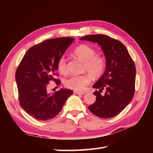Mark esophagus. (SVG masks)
<instances>
[{
  "label": "esophagus",
  "instance_id": "1",
  "mask_svg": "<svg viewBox=\"0 0 153 153\" xmlns=\"http://www.w3.org/2000/svg\"><path fill=\"white\" fill-rule=\"evenodd\" d=\"M75 93L77 94V95H85V93L83 92H79V91H75Z\"/></svg>",
  "mask_w": 153,
  "mask_h": 153
}]
</instances>
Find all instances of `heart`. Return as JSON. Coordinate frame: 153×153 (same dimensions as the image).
Listing matches in <instances>:
<instances>
[{"label": "heart", "mask_w": 153, "mask_h": 153, "mask_svg": "<svg viewBox=\"0 0 153 153\" xmlns=\"http://www.w3.org/2000/svg\"><path fill=\"white\" fill-rule=\"evenodd\" d=\"M74 54L79 59L84 62L83 71H88L92 76L97 77L103 74L106 65L105 57L97 54L95 48L87 45H82L76 48ZM57 68L62 74H67L68 71V62L66 57L62 55L57 61ZM90 75L84 74L74 75L64 79V85L67 88L77 91H82L91 82Z\"/></svg>", "instance_id": "b5f03b06"}]
</instances>
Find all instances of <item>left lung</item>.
Masks as SVG:
<instances>
[{"instance_id": "left-lung-1", "label": "left lung", "mask_w": 153, "mask_h": 153, "mask_svg": "<svg viewBox=\"0 0 153 153\" xmlns=\"http://www.w3.org/2000/svg\"><path fill=\"white\" fill-rule=\"evenodd\" d=\"M80 40L98 43L106 61L105 73L93 86L99 91L93 93L96 101L89 106V109L100 118H112L121 112L134 97L136 74L134 62L123 44L108 35H89ZM102 90L105 92L101 95Z\"/></svg>"}]
</instances>
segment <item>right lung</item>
<instances>
[{
	"instance_id": "add662e5",
	"label": "right lung",
	"mask_w": 153,
	"mask_h": 153,
	"mask_svg": "<svg viewBox=\"0 0 153 153\" xmlns=\"http://www.w3.org/2000/svg\"><path fill=\"white\" fill-rule=\"evenodd\" d=\"M74 41L70 37L51 39L29 49L16 71L19 105L29 115L39 120L54 118L62 108L73 91L61 89L53 95L48 93L51 81L57 85V61Z\"/></svg>"
}]
</instances>
